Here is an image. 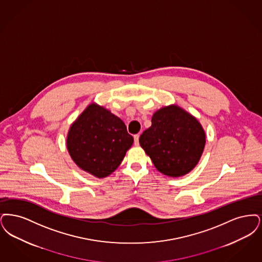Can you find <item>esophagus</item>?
<instances>
[{
    "label": "esophagus",
    "mask_w": 262,
    "mask_h": 262,
    "mask_svg": "<svg viewBox=\"0 0 262 262\" xmlns=\"http://www.w3.org/2000/svg\"><path fill=\"white\" fill-rule=\"evenodd\" d=\"M139 138H140L139 134L134 135V142H135V145H136V146H139Z\"/></svg>",
    "instance_id": "1"
}]
</instances>
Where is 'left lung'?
I'll return each mask as SVG.
<instances>
[{"mask_svg":"<svg viewBox=\"0 0 262 262\" xmlns=\"http://www.w3.org/2000/svg\"><path fill=\"white\" fill-rule=\"evenodd\" d=\"M139 142L158 170L180 177L198 164L205 148V133L192 114L171 104L154 114L151 126Z\"/></svg>","mask_w":262,"mask_h":262,"instance_id":"8db88e82","label":"left lung"}]
</instances>
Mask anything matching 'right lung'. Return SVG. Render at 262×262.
I'll list each match as a JSON object with an SVG mask.
<instances>
[{
  "label": "right lung",
  "instance_id": "1",
  "mask_svg": "<svg viewBox=\"0 0 262 262\" xmlns=\"http://www.w3.org/2000/svg\"><path fill=\"white\" fill-rule=\"evenodd\" d=\"M133 141L119 117L91 103L70 126L67 145L78 167L104 178L120 165Z\"/></svg>",
  "mask_w": 262,
  "mask_h": 262
}]
</instances>
